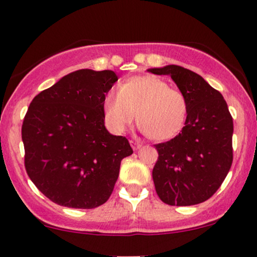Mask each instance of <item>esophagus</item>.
Instances as JSON below:
<instances>
[{"mask_svg":"<svg viewBox=\"0 0 257 257\" xmlns=\"http://www.w3.org/2000/svg\"><path fill=\"white\" fill-rule=\"evenodd\" d=\"M131 145L133 147V150H139L141 147V143L138 140H131Z\"/></svg>","mask_w":257,"mask_h":257,"instance_id":"34e87169","label":"esophagus"}]
</instances>
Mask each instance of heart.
Returning a JSON list of instances; mask_svg holds the SVG:
<instances>
[{
  "instance_id": "1",
  "label": "heart",
  "mask_w": 257,
  "mask_h": 257,
  "mask_svg": "<svg viewBox=\"0 0 257 257\" xmlns=\"http://www.w3.org/2000/svg\"><path fill=\"white\" fill-rule=\"evenodd\" d=\"M106 125L114 133L124 132L137 112L138 124L146 137L168 140L181 132L187 117V101L179 89L170 88L156 76L129 78L108 93L102 105Z\"/></svg>"
}]
</instances>
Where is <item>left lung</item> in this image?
Returning a JSON list of instances; mask_svg holds the SVG:
<instances>
[{
	"mask_svg": "<svg viewBox=\"0 0 257 257\" xmlns=\"http://www.w3.org/2000/svg\"><path fill=\"white\" fill-rule=\"evenodd\" d=\"M149 71L170 76L187 101L182 131L172 140L155 145L156 192L169 205L199 204L219 190L231 169L232 116L220 91L196 72L178 65Z\"/></svg>",
	"mask_w": 257,
	"mask_h": 257,
	"instance_id": "1",
	"label": "left lung"
}]
</instances>
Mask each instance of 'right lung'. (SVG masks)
Wrapping results in <instances>:
<instances>
[{
	"label": "right lung",
	"mask_w": 257,
	"mask_h": 257,
	"mask_svg": "<svg viewBox=\"0 0 257 257\" xmlns=\"http://www.w3.org/2000/svg\"><path fill=\"white\" fill-rule=\"evenodd\" d=\"M118 77L78 70L35 96L22 126L29 178L59 205L93 209L110 198L128 139L106 131L102 105Z\"/></svg>",
	"instance_id": "1"
}]
</instances>
